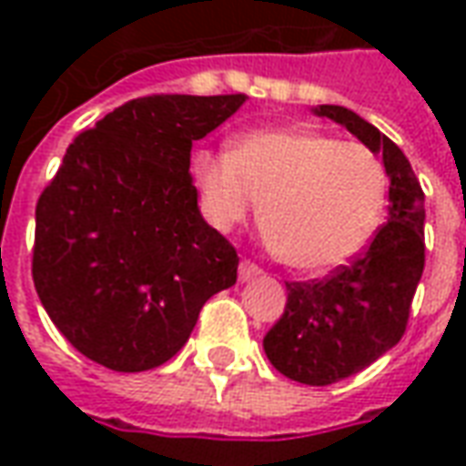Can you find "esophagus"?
Listing matches in <instances>:
<instances>
[{
    "mask_svg": "<svg viewBox=\"0 0 466 466\" xmlns=\"http://www.w3.org/2000/svg\"><path fill=\"white\" fill-rule=\"evenodd\" d=\"M262 274V269L257 267V264L247 262L244 259L242 264H239V282H249V279H254V277H259Z\"/></svg>",
    "mask_w": 466,
    "mask_h": 466,
    "instance_id": "esophagus-1",
    "label": "esophagus"
}]
</instances>
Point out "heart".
Wrapping results in <instances>:
<instances>
[{
    "instance_id": "obj_1",
    "label": "heart",
    "mask_w": 466,
    "mask_h": 466,
    "mask_svg": "<svg viewBox=\"0 0 466 466\" xmlns=\"http://www.w3.org/2000/svg\"><path fill=\"white\" fill-rule=\"evenodd\" d=\"M204 209L219 229L247 222L262 202L264 232L284 264L307 274L357 259L381 229L390 202L384 164L361 144L282 127L194 157Z\"/></svg>"
}]
</instances>
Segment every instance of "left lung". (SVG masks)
Returning <instances> with one entry per match:
<instances>
[{"label": "left lung", "instance_id": "left-lung-1", "mask_svg": "<svg viewBox=\"0 0 466 466\" xmlns=\"http://www.w3.org/2000/svg\"><path fill=\"white\" fill-rule=\"evenodd\" d=\"M317 116L347 127L390 177V217L374 242L322 282H287V307L264 337L267 360L284 377L324 387L367 370L400 342L424 272V192L410 159L387 134L347 106Z\"/></svg>", "mask_w": 466, "mask_h": 466}]
</instances>
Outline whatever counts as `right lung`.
Wrapping results in <instances>:
<instances>
[{"instance_id": "add662e5", "label": "right lung", "mask_w": 466, "mask_h": 466, "mask_svg": "<svg viewBox=\"0 0 466 466\" xmlns=\"http://www.w3.org/2000/svg\"><path fill=\"white\" fill-rule=\"evenodd\" d=\"M244 95L139 96L69 144L36 202L32 277L49 319L86 360L147 371L182 350L239 257L204 222L192 142Z\"/></svg>"}]
</instances>
